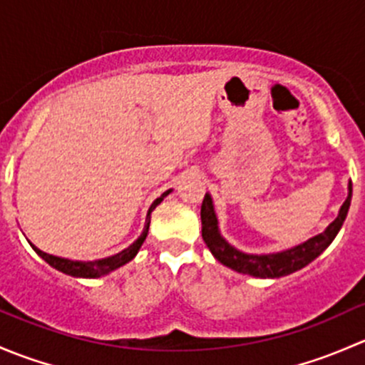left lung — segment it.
<instances>
[{"label": "left lung", "instance_id": "1", "mask_svg": "<svg viewBox=\"0 0 365 365\" xmlns=\"http://www.w3.org/2000/svg\"><path fill=\"white\" fill-rule=\"evenodd\" d=\"M349 203H351V182L348 185V197L342 203L339 215L329 224L323 233L316 235V237L309 238L304 244L295 245L286 251L274 252V254H245L233 245L227 244L219 231V222H217L215 210H213V201L210 194H205L203 205H201V224H203V240L208 245L210 252L215 256L217 261L224 264V267L231 268V270L238 272V274H247L252 277L261 279H275L284 277V275L293 274V272L300 270L305 264L314 261L336 238L339 233L342 222H344L346 215H348Z\"/></svg>", "mask_w": 365, "mask_h": 365}]
</instances>
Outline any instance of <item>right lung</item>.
<instances>
[{
	"instance_id": "right-lung-1",
	"label": "right lung",
	"mask_w": 365,
	"mask_h": 365,
	"mask_svg": "<svg viewBox=\"0 0 365 365\" xmlns=\"http://www.w3.org/2000/svg\"><path fill=\"white\" fill-rule=\"evenodd\" d=\"M169 192H171V189L165 190V192L162 194L160 197H157V200L152 203V206H150L148 215H146L145 230H143L141 237H139L138 240L134 242V244L128 245L127 249H123L121 252L114 254V256L102 257V259H95V261H72V259H67V257H58V256H53V254H47V252L40 251L38 247H35V245L31 244L33 251L38 254V256L42 257L46 263H49L51 267L56 268V270H60V272H63V274L72 275V277H90V279L102 277V275L109 274V272L116 270V268L123 267L125 263H128L130 259H134L135 254H138L139 249H141L143 242L146 240V235H148L150 215H152V212L155 210V206L160 205V201L164 200V197L168 196Z\"/></svg>"
}]
</instances>
